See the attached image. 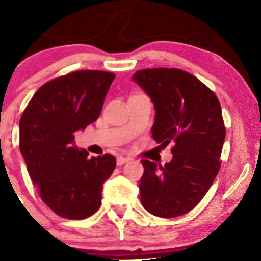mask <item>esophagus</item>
<instances>
[{
  "label": "esophagus",
  "mask_w": 261,
  "mask_h": 261,
  "mask_svg": "<svg viewBox=\"0 0 261 261\" xmlns=\"http://www.w3.org/2000/svg\"><path fill=\"white\" fill-rule=\"evenodd\" d=\"M128 161H130V158L128 157H122V155H119L118 160H116V164H118V166H122V164L127 163Z\"/></svg>",
  "instance_id": "1"
}]
</instances>
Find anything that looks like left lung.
<instances>
[{
    "instance_id": "obj_1",
    "label": "left lung",
    "mask_w": 261,
    "mask_h": 261,
    "mask_svg": "<svg viewBox=\"0 0 261 261\" xmlns=\"http://www.w3.org/2000/svg\"><path fill=\"white\" fill-rule=\"evenodd\" d=\"M133 81L153 103V140L174 145L164 166L141 161V203L154 216H181L201 201L220 170L226 137L220 101L201 81L178 68L140 70Z\"/></svg>"
}]
</instances>
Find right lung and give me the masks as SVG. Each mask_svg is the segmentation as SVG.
I'll list each match as a JSON object with an SVG mask.
<instances>
[{
  "mask_svg": "<svg viewBox=\"0 0 261 261\" xmlns=\"http://www.w3.org/2000/svg\"><path fill=\"white\" fill-rule=\"evenodd\" d=\"M115 74L76 71L35 92L19 121V148L41 200L59 216L89 217L99 208L104 181L116 166L110 154L88 158L74 134L99 116Z\"/></svg>",
  "mask_w": 261,
  "mask_h": 261,
  "instance_id": "right-lung-1",
  "label": "right lung"
}]
</instances>
